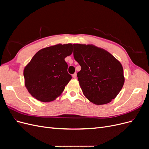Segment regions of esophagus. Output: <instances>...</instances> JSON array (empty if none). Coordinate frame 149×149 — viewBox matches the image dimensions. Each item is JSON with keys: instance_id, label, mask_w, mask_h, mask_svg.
Listing matches in <instances>:
<instances>
[{"instance_id": "obj_1", "label": "esophagus", "mask_w": 149, "mask_h": 149, "mask_svg": "<svg viewBox=\"0 0 149 149\" xmlns=\"http://www.w3.org/2000/svg\"><path fill=\"white\" fill-rule=\"evenodd\" d=\"M72 76H73V78H76V77H77V74H76V73H74L73 75H72Z\"/></svg>"}]
</instances>
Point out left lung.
Instances as JSON below:
<instances>
[{
  "instance_id": "1",
  "label": "left lung",
  "mask_w": 149,
  "mask_h": 149,
  "mask_svg": "<svg viewBox=\"0 0 149 149\" xmlns=\"http://www.w3.org/2000/svg\"><path fill=\"white\" fill-rule=\"evenodd\" d=\"M73 56L81 67L78 79L89 101L104 104L118 96L124 83L123 68L111 53L92 45L73 44Z\"/></svg>"
}]
</instances>
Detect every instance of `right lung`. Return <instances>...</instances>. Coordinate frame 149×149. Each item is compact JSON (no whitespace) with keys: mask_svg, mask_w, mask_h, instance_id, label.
Listing matches in <instances>:
<instances>
[{"mask_svg":"<svg viewBox=\"0 0 149 149\" xmlns=\"http://www.w3.org/2000/svg\"><path fill=\"white\" fill-rule=\"evenodd\" d=\"M73 52V45L58 44L39 50L24 71L25 86L31 95L42 102L59 96L72 78L65 61Z\"/></svg>","mask_w":149,"mask_h":149,"instance_id":"right-lung-1","label":"right lung"}]
</instances>
